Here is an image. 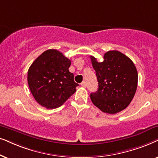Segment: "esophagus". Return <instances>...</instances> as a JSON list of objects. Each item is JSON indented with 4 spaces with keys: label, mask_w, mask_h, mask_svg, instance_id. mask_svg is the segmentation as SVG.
Masks as SVG:
<instances>
[{
    "label": "esophagus",
    "mask_w": 158,
    "mask_h": 158,
    "mask_svg": "<svg viewBox=\"0 0 158 158\" xmlns=\"http://www.w3.org/2000/svg\"><path fill=\"white\" fill-rule=\"evenodd\" d=\"M81 85L82 86V87H87V82H86L85 81H83L81 83Z\"/></svg>",
    "instance_id": "obj_1"
}]
</instances>
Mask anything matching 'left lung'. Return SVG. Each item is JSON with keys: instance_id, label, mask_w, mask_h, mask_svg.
I'll return each mask as SVG.
<instances>
[{"instance_id": "obj_1", "label": "left lung", "mask_w": 158, "mask_h": 158, "mask_svg": "<svg viewBox=\"0 0 158 158\" xmlns=\"http://www.w3.org/2000/svg\"><path fill=\"white\" fill-rule=\"evenodd\" d=\"M96 72L98 89L90 94L92 103L102 112L115 114L124 110L135 94L138 73L129 57L118 50L104 54L102 62L90 56Z\"/></svg>"}]
</instances>
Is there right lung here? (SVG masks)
Listing matches in <instances>:
<instances>
[{
    "label": "right lung",
    "mask_w": 158,
    "mask_h": 158,
    "mask_svg": "<svg viewBox=\"0 0 158 158\" xmlns=\"http://www.w3.org/2000/svg\"><path fill=\"white\" fill-rule=\"evenodd\" d=\"M71 60L55 49L43 52L28 70L27 81L34 98L48 109L61 106L79 86L69 71Z\"/></svg>",
    "instance_id": "1"
}]
</instances>
